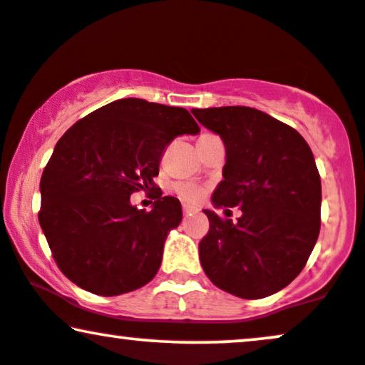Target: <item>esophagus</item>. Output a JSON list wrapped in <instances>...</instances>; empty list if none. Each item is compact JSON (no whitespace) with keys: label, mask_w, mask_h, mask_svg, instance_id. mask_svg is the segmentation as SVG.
I'll return each mask as SVG.
<instances>
[{"label":"esophagus","mask_w":365,"mask_h":365,"mask_svg":"<svg viewBox=\"0 0 365 365\" xmlns=\"http://www.w3.org/2000/svg\"><path fill=\"white\" fill-rule=\"evenodd\" d=\"M193 210H195V209H193L192 205H187V204H183V215H190Z\"/></svg>","instance_id":"1"}]
</instances>
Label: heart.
Instances as JSON below:
<instances>
[{"instance_id":"b5f03b06","label":"heart","mask_w":365,"mask_h":365,"mask_svg":"<svg viewBox=\"0 0 365 365\" xmlns=\"http://www.w3.org/2000/svg\"><path fill=\"white\" fill-rule=\"evenodd\" d=\"M175 190H177L178 195L187 202H197L200 200L202 195H204V188L195 185V183L180 182L175 185Z\"/></svg>"}]
</instances>
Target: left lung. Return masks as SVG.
<instances>
[{"label": "left lung", "mask_w": 365, "mask_h": 365, "mask_svg": "<svg viewBox=\"0 0 365 365\" xmlns=\"http://www.w3.org/2000/svg\"><path fill=\"white\" fill-rule=\"evenodd\" d=\"M192 113L225 146L212 204L242 212L232 222L204 210L210 229L198 244L200 264L234 297H269L302 273L320 232L322 183L310 146L297 129L255 108Z\"/></svg>", "instance_id": "left-lung-1"}]
</instances>
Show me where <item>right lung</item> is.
Segmentation results:
<instances>
[{"label":"right lung","instance_id":"obj_1","mask_svg":"<svg viewBox=\"0 0 365 365\" xmlns=\"http://www.w3.org/2000/svg\"><path fill=\"white\" fill-rule=\"evenodd\" d=\"M198 131L187 109L128 98L87 114L60 138L41 173L38 220L72 283L116 297L155 278L182 205L161 195L153 178L172 140ZM140 190L154 192L150 212L130 205Z\"/></svg>","mask_w":365,"mask_h":365}]
</instances>
